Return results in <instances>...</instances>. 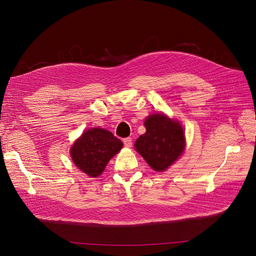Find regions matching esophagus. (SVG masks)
<instances>
[{
  "label": "esophagus",
  "mask_w": 256,
  "mask_h": 256,
  "mask_svg": "<svg viewBox=\"0 0 256 256\" xmlns=\"http://www.w3.org/2000/svg\"><path fill=\"white\" fill-rule=\"evenodd\" d=\"M122 142H124V144L126 147H130V146H132V139H130V137L122 139Z\"/></svg>",
  "instance_id": "1"
}]
</instances>
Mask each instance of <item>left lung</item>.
Segmentation results:
<instances>
[{
  "label": "left lung",
  "mask_w": 256,
  "mask_h": 256,
  "mask_svg": "<svg viewBox=\"0 0 256 256\" xmlns=\"http://www.w3.org/2000/svg\"><path fill=\"white\" fill-rule=\"evenodd\" d=\"M144 126L146 132L137 139L136 150L152 169L164 171L176 162L184 150L182 128L178 121L163 114L150 116Z\"/></svg>",
  "instance_id": "8db88e82"
}]
</instances>
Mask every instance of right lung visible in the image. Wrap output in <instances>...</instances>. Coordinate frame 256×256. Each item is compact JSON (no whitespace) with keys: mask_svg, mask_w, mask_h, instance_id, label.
<instances>
[{"mask_svg":"<svg viewBox=\"0 0 256 256\" xmlns=\"http://www.w3.org/2000/svg\"><path fill=\"white\" fill-rule=\"evenodd\" d=\"M122 142L104 128L86 130L72 145L70 154L78 169L91 178L100 176L110 158L121 148Z\"/></svg>","mask_w":256,"mask_h":256,"instance_id":"right-lung-1","label":"right lung"}]
</instances>
